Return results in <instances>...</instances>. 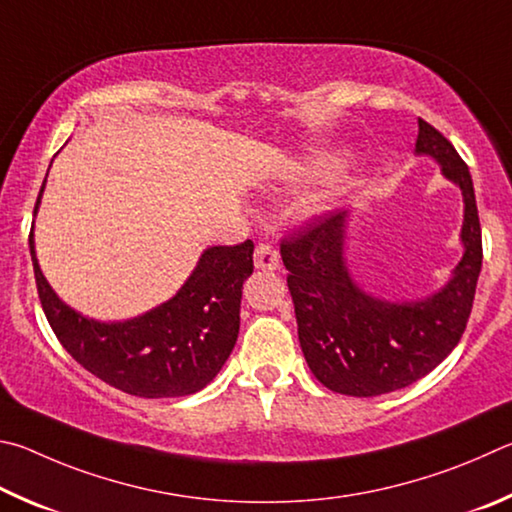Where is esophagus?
Listing matches in <instances>:
<instances>
[{
  "label": "esophagus",
  "mask_w": 512,
  "mask_h": 512,
  "mask_svg": "<svg viewBox=\"0 0 512 512\" xmlns=\"http://www.w3.org/2000/svg\"><path fill=\"white\" fill-rule=\"evenodd\" d=\"M254 265L258 270H276L279 267V251L267 245V242H258L254 251Z\"/></svg>",
  "instance_id": "34e87169"
}]
</instances>
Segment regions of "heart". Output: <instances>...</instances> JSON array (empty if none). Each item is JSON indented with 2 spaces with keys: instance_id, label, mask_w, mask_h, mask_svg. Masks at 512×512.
I'll return each mask as SVG.
<instances>
[{
  "instance_id": "heart-1",
  "label": "heart",
  "mask_w": 512,
  "mask_h": 512,
  "mask_svg": "<svg viewBox=\"0 0 512 512\" xmlns=\"http://www.w3.org/2000/svg\"><path fill=\"white\" fill-rule=\"evenodd\" d=\"M317 170H321V173H328V170H333V164H328V161H321V164H317Z\"/></svg>"
}]
</instances>
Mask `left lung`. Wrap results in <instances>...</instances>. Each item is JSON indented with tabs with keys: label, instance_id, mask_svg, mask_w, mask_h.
Listing matches in <instances>:
<instances>
[{
	"label": "left lung",
	"instance_id": "8db88e82",
	"mask_svg": "<svg viewBox=\"0 0 512 512\" xmlns=\"http://www.w3.org/2000/svg\"><path fill=\"white\" fill-rule=\"evenodd\" d=\"M418 155L434 157L461 188L465 254L445 288L423 301L391 303L360 290L344 261L348 211L328 213L283 238L281 256L315 378L335 393L373 398L434 371L468 326L481 272V224L468 164L434 125L418 119Z\"/></svg>",
	"mask_w": 512,
	"mask_h": 512
}]
</instances>
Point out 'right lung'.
Segmentation results:
<instances>
[{
    "label": "right lung",
    "instance_id": "add662e5",
    "mask_svg": "<svg viewBox=\"0 0 512 512\" xmlns=\"http://www.w3.org/2000/svg\"><path fill=\"white\" fill-rule=\"evenodd\" d=\"M42 191L44 184L35 211ZM29 247L38 297L58 342L110 387L139 398L191 396L218 375L231 355L240 328L242 283L254 272L251 240L209 247L173 299L114 324L87 319L62 303L35 258L33 229Z\"/></svg>",
    "mask_w": 512,
    "mask_h": 512
}]
</instances>
